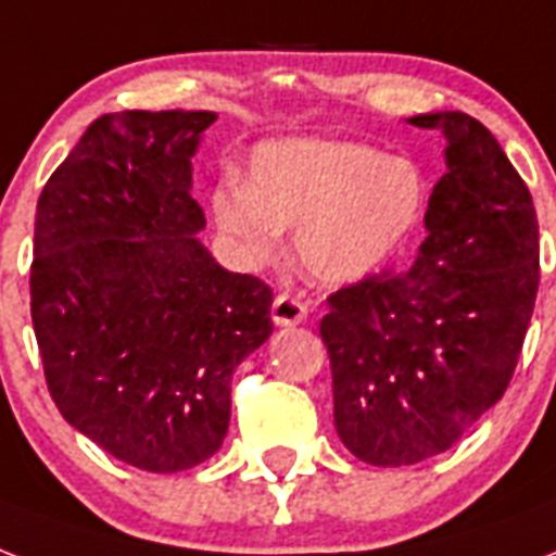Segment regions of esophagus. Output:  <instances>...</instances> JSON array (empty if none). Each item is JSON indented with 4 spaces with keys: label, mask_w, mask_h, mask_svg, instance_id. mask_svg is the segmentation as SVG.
<instances>
[{
    "label": "esophagus",
    "mask_w": 556,
    "mask_h": 556,
    "mask_svg": "<svg viewBox=\"0 0 556 556\" xmlns=\"http://www.w3.org/2000/svg\"><path fill=\"white\" fill-rule=\"evenodd\" d=\"M307 318V304L301 299H295V295H287V292H281V295H275L273 301V321L278 327H292V325H301Z\"/></svg>",
    "instance_id": "obj_1"
}]
</instances>
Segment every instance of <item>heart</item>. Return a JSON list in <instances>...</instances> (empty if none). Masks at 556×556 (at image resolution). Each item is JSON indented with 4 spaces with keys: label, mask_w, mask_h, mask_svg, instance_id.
I'll use <instances>...</instances> for the list:
<instances>
[{
    "label": "heart",
    "mask_w": 556,
    "mask_h": 556,
    "mask_svg": "<svg viewBox=\"0 0 556 556\" xmlns=\"http://www.w3.org/2000/svg\"><path fill=\"white\" fill-rule=\"evenodd\" d=\"M426 176L406 156L348 139L261 144L249 182L226 176L211 193L219 231L249 261H269L283 229L309 281L351 287L380 273L420 226Z\"/></svg>",
    "instance_id": "obj_1"
}]
</instances>
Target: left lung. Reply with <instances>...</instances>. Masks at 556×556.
I'll list each match as a JSON object with an SVG mask.
<instances>
[{
  "instance_id": "8db88e82",
  "label": "left lung",
  "mask_w": 556,
  "mask_h": 556,
  "mask_svg": "<svg viewBox=\"0 0 556 556\" xmlns=\"http://www.w3.org/2000/svg\"><path fill=\"white\" fill-rule=\"evenodd\" d=\"M408 124L446 139L426 240L406 273L333 292L318 325L337 432L374 467L426 462L496 406L540 287L531 191L493 132L467 113Z\"/></svg>"
}]
</instances>
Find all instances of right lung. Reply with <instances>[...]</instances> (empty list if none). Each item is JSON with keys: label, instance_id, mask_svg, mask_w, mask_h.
<instances>
[{"label": "right lung", "instance_id": "right-lung-1", "mask_svg": "<svg viewBox=\"0 0 556 556\" xmlns=\"http://www.w3.org/2000/svg\"><path fill=\"white\" fill-rule=\"evenodd\" d=\"M217 113L94 118L37 202L31 321L51 400L118 462L179 472L229 432L231 374L273 290L197 238L191 159Z\"/></svg>", "mask_w": 556, "mask_h": 556}]
</instances>
